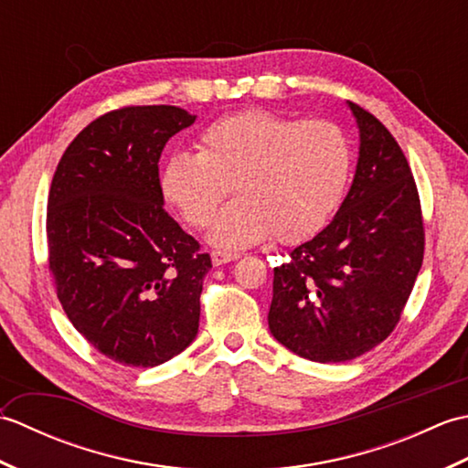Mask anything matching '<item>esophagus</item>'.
Masks as SVG:
<instances>
[{"label":"esophagus","mask_w":468,"mask_h":468,"mask_svg":"<svg viewBox=\"0 0 468 468\" xmlns=\"http://www.w3.org/2000/svg\"><path fill=\"white\" fill-rule=\"evenodd\" d=\"M239 260V253H227V251H213L211 253V261L215 267L225 265L229 261H237Z\"/></svg>","instance_id":"obj_1"}]
</instances>
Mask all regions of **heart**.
Returning <instances> with one entry per match:
<instances>
[{"label":"heart","mask_w":468,"mask_h":468,"mask_svg":"<svg viewBox=\"0 0 468 468\" xmlns=\"http://www.w3.org/2000/svg\"><path fill=\"white\" fill-rule=\"evenodd\" d=\"M352 166L350 141L330 121H295L265 108L225 114L198 136V153L176 151L161 175L163 195L185 221L203 229L227 195L208 239L241 250L273 235L305 239L342 201Z\"/></svg>","instance_id":"heart-1"}]
</instances>
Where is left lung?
<instances>
[{"mask_svg":"<svg viewBox=\"0 0 468 468\" xmlns=\"http://www.w3.org/2000/svg\"><path fill=\"white\" fill-rule=\"evenodd\" d=\"M360 156L332 223L273 270L270 330L312 362H347L392 334L422 267L424 223L409 161L354 102Z\"/></svg>","mask_w":468,"mask_h":468,"instance_id":"8db88e82","label":"left lung"}]
</instances>
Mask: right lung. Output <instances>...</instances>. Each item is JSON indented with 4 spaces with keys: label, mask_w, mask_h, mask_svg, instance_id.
Returning a JSON list of instances; mask_svg holds the SVG:
<instances>
[{
    "label": "right lung",
    "mask_w": 468,
    "mask_h": 468,
    "mask_svg": "<svg viewBox=\"0 0 468 468\" xmlns=\"http://www.w3.org/2000/svg\"><path fill=\"white\" fill-rule=\"evenodd\" d=\"M124 106L88 124L48 195V261L68 320L111 360L153 367L195 340L211 257L165 211L158 158L195 122Z\"/></svg>",
    "instance_id": "1"
}]
</instances>
